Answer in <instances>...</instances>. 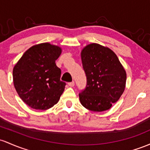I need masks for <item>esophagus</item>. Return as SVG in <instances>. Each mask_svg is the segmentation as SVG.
<instances>
[{
	"label": "esophagus",
	"mask_w": 150,
	"mask_h": 150,
	"mask_svg": "<svg viewBox=\"0 0 150 150\" xmlns=\"http://www.w3.org/2000/svg\"><path fill=\"white\" fill-rule=\"evenodd\" d=\"M68 85L70 87H74V85H75V82L72 81V82H71V83H69Z\"/></svg>",
	"instance_id": "1"
}]
</instances>
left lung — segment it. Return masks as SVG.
<instances>
[{
    "mask_svg": "<svg viewBox=\"0 0 150 150\" xmlns=\"http://www.w3.org/2000/svg\"><path fill=\"white\" fill-rule=\"evenodd\" d=\"M80 56L87 77L86 88L79 94L80 103L93 112L109 110L125 89L124 67L111 49L98 43L84 47Z\"/></svg>",
    "mask_w": 150,
    "mask_h": 150,
    "instance_id": "obj_1",
    "label": "left lung"
}]
</instances>
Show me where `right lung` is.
Wrapping results in <instances>:
<instances>
[{
	"label": "right lung",
	"instance_id": "1",
	"mask_svg": "<svg viewBox=\"0 0 150 150\" xmlns=\"http://www.w3.org/2000/svg\"><path fill=\"white\" fill-rule=\"evenodd\" d=\"M62 48L50 42L28 49L13 70V85L21 100L33 109L45 110L58 103L65 83L55 60Z\"/></svg>",
	"mask_w": 150,
	"mask_h": 150
}]
</instances>
